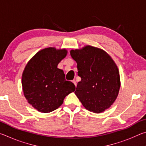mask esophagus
I'll use <instances>...</instances> for the list:
<instances>
[{"label": "esophagus", "instance_id": "obj_1", "mask_svg": "<svg viewBox=\"0 0 146 146\" xmlns=\"http://www.w3.org/2000/svg\"><path fill=\"white\" fill-rule=\"evenodd\" d=\"M72 82H73V83L74 84H75V86H76V81H75V80H73L72 81Z\"/></svg>", "mask_w": 146, "mask_h": 146}]
</instances>
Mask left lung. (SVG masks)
<instances>
[{"mask_svg":"<svg viewBox=\"0 0 146 146\" xmlns=\"http://www.w3.org/2000/svg\"><path fill=\"white\" fill-rule=\"evenodd\" d=\"M70 54L77 63L81 77L75 91L76 97L90 111L104 112L114 103L119 92L117 65L105 51L91 46L72 49Z\"/></svg>","mask_w":146,"mask_h":146,"instance_id":"obj_1","label":"left lung"}]
</instances>
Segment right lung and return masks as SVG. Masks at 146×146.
Instances as JSON below:
<instances>
[{"mask_svg": "<svg viewBox=\"0 0 146 146\" xmlns=\"http://www.w3.org/2000/svg\"><path fill=\"white\" fill-rule=\"evenodd\" d=\"M65 49L48 48L36 53L27 64L22 76L24 97L28 103L42 113H49L62 104L75 86L65 79L63 70L57 68L66 57Z\"/></svg>", "mask_w": 146, "mask_h": 146, "instance_id": "right-lung-1", "label": "right lung"}]
</instances>
